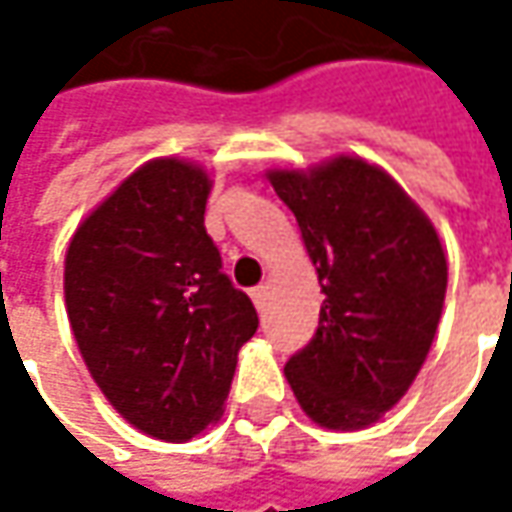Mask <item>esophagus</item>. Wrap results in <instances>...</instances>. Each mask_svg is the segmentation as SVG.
<instances>
[{
    "instance_id": "esophagus-1",
    "label": "esophagus",
    "mask_w": 512,
    "mask_h": 512,
    "mask_svg": "<svg viewBox=\"0 0 512 512\" xmlns=\"http://www.w3.org/2000/svg\"><path fill=\"white\" fill-rule=\"evenodd\" d=\"M250 299H253V305H256V310H265L267 305V285H256L253 290H250Z\"/></svg>"
}]
</instances>
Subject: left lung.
Returning a JSON list of instances; mask_svg holds the SVG:
<instances>
[{
    "label": "left lung",
    "instance_id": "obj_1",
    "mask_svg": "<svg viewBox=\"0 0 512 512\" xmlns=\"http://www.w3.org/2000/svg\"><path fill=\"white\" fill-rule=\"evenodd\" d=\"M267 179L293 210L325 293L287 382L316 424L362 430L399 404L430 353L447 290L439 233L390 173L359 156Z\"/></svg>",
    "mask_w": 512,
    "mask_h": 512
}]
</instances>
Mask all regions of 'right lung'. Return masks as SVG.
Wrapping results in <instances>:
<instances>
[{"mask_svg": "<svg viewBox=\"0 0 512 512\" xmlns=\"http://www.w3.org/2000/svg\"><path fill=\"white\" fill-rule=\"evenodd\" d=\"M207 193L199 165L153 159L76 227L65 256L68 319L93 382L162 442L222 419L239 347L259 327L207 236Z\"/></svg>", "mask_w": 512, "mask_h": 512, "instance_id": "1", "label": "right lung"}]
</instances>
